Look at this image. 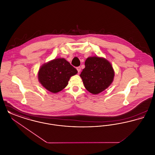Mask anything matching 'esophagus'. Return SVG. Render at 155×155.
<instances>
[{"label": "esophagus", "mask_w": 155, "mask_h": 155, "mask_svg": "<svg viewBox=\"0 0 155 155\" xmlns=\"http://www.w3.org/2000/svg\"><path fill=\"white\" fill-rule=\"evenodd\" d=\"M77 71L78 72V73H80V71H81V67H77Z\"/></svg>", "instance_id": "obj_1"}]
</instances>
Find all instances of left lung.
Wrapping results in <instances>:
<instances>
[{"mask_svg":"<svg viewBox=\"0 0 155 155\" xmlns=\"http://www.w3.org/2000/svg\"><path fill=\"white\" fill-rule=\"evenodd\" d=\"M85 66L80 77L85 88L89 92L96 95L110 85L114 71L109 61L97 56L89 57L85 60Z\"/></svg>","mask_w":155,"mask_h":155,"instance_id":"left-lung-1","label":"left lung"}]
</instances>
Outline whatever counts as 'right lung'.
Here are the masks:
<instances>
[{
  "label": "right lung",
  "mask_w": 155,
  "mask_h": 155,
  "mask_svg": "<svg viewBox=\"0 0 155 155\" xmlns=\"http://www.w3.org/2000/svg\"><path fill=\"white\" fill-rule=\"evenodd\" d=\"M77 73V70L66 59L58 58L41 67L38 76L45 88L55 94L64 88L70 77Z\"/></svg>",
  "instance_id": "obj_1"
}]
</instances>
